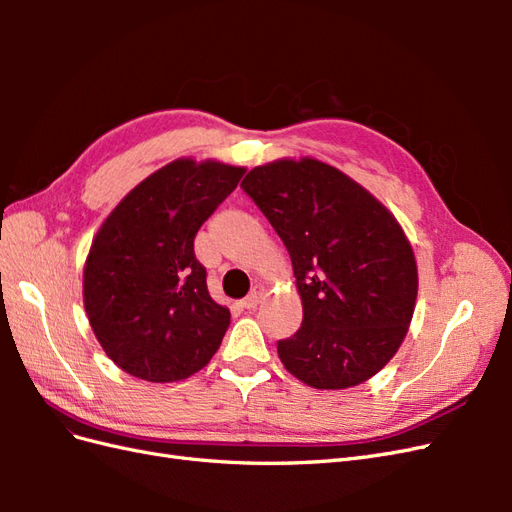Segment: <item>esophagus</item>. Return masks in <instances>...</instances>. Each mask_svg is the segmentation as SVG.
<instances>
[{
  "label": "esophagus",
  "mask_w": 512,
  "mask_h": 512,
  "mask_svg": "<svg viewBox=\"0 0 512 512\" xmlns=\"http://www.w3.org/2000/svg\"><path fill=\"white\" fill-rule=\"evenodd\" d=\"M262 294H265V290H262L260 286H254V290H252L250 294H247V297L241 301V307H243V309H254V307L260 303Z\"/></svg>",
  "instance_id": "obj_1"
}]
</instances>
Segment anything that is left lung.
I'll return each instance as SVG.
<instances>
[{"label":"left lung","instance_id":"obj_1","mask_svg":"<svg viewBox=\"0 0 512 512\" xmlns=\"http://www.w3.org/2000/svg\"><path fill=\"white\" fill-rule=\"evenodd\" d=\"M243 192L284 241L303 301L301 329L277 342L292 376L348 389L393 359L418 290L404 230L342 170L305 160L256 166Z\"/></svg>","mask_w":512,"mask_h":512}]
</instances>
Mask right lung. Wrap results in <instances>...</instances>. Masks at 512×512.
Returning <instances> with one entry per match:
<instances>
[{
    "mask_svg": "<svg viewBox=\"0 0 512 512\" xmlns=\"http://www.w3.org/2000/svg\"><path fill=\"white\" fill-rule=\"evenodd\" d=\"M245 168L175 160L121 200L91 243L83 273L89 324L115 365L149 382L203 369L230 324L207 290L194 237Z\"/></svg>",
    "mask_w": 512,
    "mask_h": 512,
    "instance_id": "1",
    "label": "right lung"
}]
</instances>
